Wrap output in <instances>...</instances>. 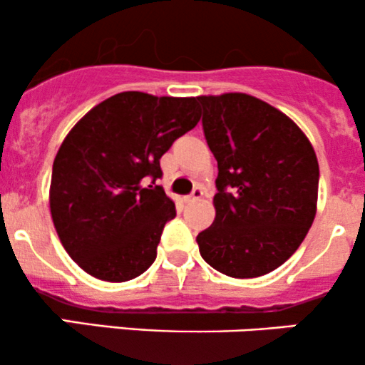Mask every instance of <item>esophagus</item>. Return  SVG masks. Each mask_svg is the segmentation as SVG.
I'll use <instances>...</instances> for the list:
<instances>
[{"label": "esophagus", "instance_id": "34e87169", "mask_svg": "<svg viewBox=\"0 0 365 365\" xmlns=\"http://www.w3.org/2000/svg\"><path fill=\"white\" fill-rule=\"evenodd\" d=\"M204 195V190L200 187H195L194 190H192V194L190 195H187V200L188 202H194V200H197V199H200V197Z\"/></svg>", "mask_w": 365, "mask_h": 365}]
</instances>
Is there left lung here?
<instances>
[{
    "label": "left lung",
    "instance_id": "left-lung-1",
    "mask_svg": "<svg viewBox=\"0 0 365 365\" xmlns=\"http://www.w3.org/2000/svg\"><path fill=\"white\" fill-rule=\"evenodd\" d=\"M202 130L217 161L216 217L197 235L209 266L232 278L274 271L316 216L319 165L293 121L252 96H200Z\"/></svg>",
    "mask_w": 365,
    "mask_h": 365
}]
</instances>
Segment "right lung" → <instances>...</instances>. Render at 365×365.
Instances as JSON below:
<instances>
[{
    "instance_id": "add662e5",
    "label": "right lung",
    "mask_w": 365,
    "mask_h": 365,
    "mask_svg": "<svg viewBox=\"0 0 365 365\" xmlns=\"http://www.w3.org/2000/svg\"><path fill=\"white\" fill-rule=\"evenodd\" d=\"M199 120L197 98L128 91L92 108L66 135L49 206L63 247L86 273L128 282L156 261L163 228L177 216L156 185L159 159Z\"/></svg>"
}]
</instances>
